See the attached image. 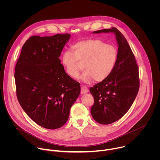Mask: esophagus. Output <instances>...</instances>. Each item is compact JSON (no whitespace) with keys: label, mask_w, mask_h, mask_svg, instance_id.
I'll return each instance as SVG.
<instances>
[{"label":"esophagus","mask_w":160,"mask_h":160,"mask_svg":"<svg viewBox=\"0 0 160 160\" xmlns=\"http://www.w3.org/2000/svg\"><path fill=\"white\" fill-rule=\"evenodd\" d=\"M88 92V89L85 85H82L81 86V94H86Z\"/></svg>","instance_id":"34e87169"}]
</instances>
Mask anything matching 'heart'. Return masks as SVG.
<instances>
[{"label": "heart", "mask_w": 160, "mask_h": 160, "mask_svg": "<svg viewBox=\"0 0 160 160\" xmlns=\"http://www.w3.org/2000/svg\"><path fill=\"white\" fill-rule=\"evenodd\" d=\"M118 51L113 45L104 43L99 39L89 38L72 45V51H66L62 56V64L67 75L78 78L83 69L80 79L87 83L101 82L107 78L114 69Z\"/></svg>", "instance_id": "obj_1"}]
</instances>
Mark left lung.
Listing matches in <instances>:
<instances>
[{
	"label": "left lung",
	"instance_id": "left-lung-1",
	"mask_svg": "<svg viewBox=\"0 0 160 160\" xmlns=\"http://www.w3.org/2000/svg\"><path fill=\"white\" fill-rule=\"evenodd\" d=\"M113 33L118 45V58L114 69L104 80L90 88L94 99L90 112L99 123L115 122L128 111L139 89V67L130 45L116 28L95 31L94 33Z\"/></svg>",
	"mask_w": 160,
	"mask_h": 160
}]
</instances>
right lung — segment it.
<instances>
[{"mask_svg":"<svg viewBox=\"0 0 160 160\" xmlns=\"http://www.w3.org/2000/svg\"><path fill=\"white\" fill-rule=\"evenodd\" d=\"M70 38L69 33L32 36L16 64L18 100L27 115L45 128L63 126L80 95V83L67 75L59 58Z\"/></svg>","mask_w":160,"mask_h":160,"instance_id":"1","label":"right lung"}]
</instances>
